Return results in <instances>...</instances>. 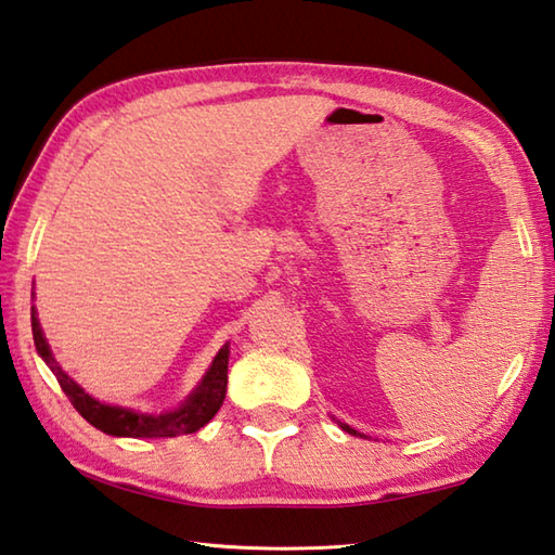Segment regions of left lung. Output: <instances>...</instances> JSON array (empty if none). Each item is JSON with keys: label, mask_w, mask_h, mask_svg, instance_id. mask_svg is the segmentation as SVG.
<instances>
[{"label": "left lung", "mask_w": 555, "mask_h": 555, "mask_svg": "<svg viewBox=\"0 0 555 555\" xmlns=\"http://www.w3.org/2000/svg\"><path fill=\"white\" fill-rule=\"evenodd\" d=\"M340 427H343V430H345V433H350V435H358V430H352V427H350V425H345V423H340Z\"/></svg>", "instance_id": "1"}]
</instances>
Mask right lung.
<instances>
[{
    "label": "right lung",
    "mask_w": 555,
    "mask_h": 555,
    "mask_svg": "<svg viewBox=\"0 0 555 555\" xmlns=\"http://www.w3.org/2000/svg\"><path fill=\"white\" fill-rule=\"evenodd\" d=\"M30 328H34V340L36 350L40 358L46 360L52 374L57 376L62 391L67 393L72 405L77 408L83 421L91 423L96 430L113 435V437H176V435H191L201 430L215 417V413L224 403L227 393V364H229V345L217 352L212 360L210 370L205 372L203 382L195 386V391L188 396V399L176 408L171 413L162 415H150V413H138L130 411V408L122 405H108L81 389V386L72 379L69 374L62 372L57 360L52 358L50 345L43 336V328H40L36 307H30Z\"/></svg>",
    "instance_id": "obj_1"
}]
</instances>
